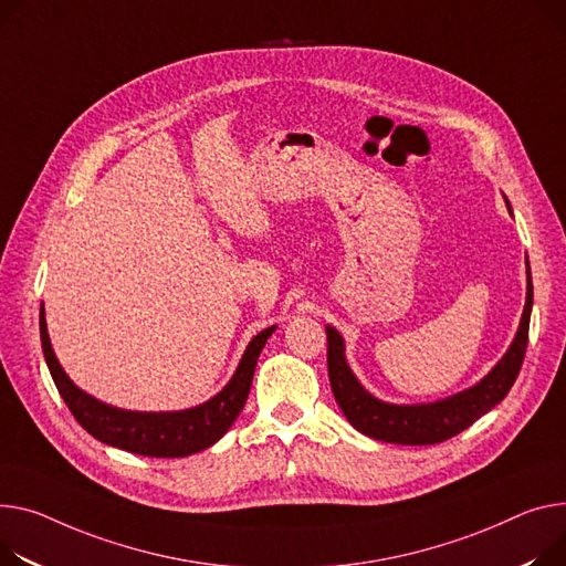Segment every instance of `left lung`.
<instances>
[{"mask_svg": "<svg viewBox=\"0 0 566 566\" xmlns=\"http://www.w3.org/2000/svg\"><path fill=\"white\" fill-rule=\"evenodd\" d=\"M531 312H533V277L528 269V295H525L521 325L510 350L496 364V368L469 391H462L453 398H446L432 405H413V407L389 405L366 394L346 364L342 334L327 325L325 327L327 373H329L332 394L338 407L344 409L350 426L366 437L389 441V443H402V446L441 443L450 437L460 434L469 426H473L482 413L496 407L507 396L514 380L518 378L525 348H528Z\"/></svg>", "mask_w": 566, "mask_h": 566, "instance_id": "left-lung-1", "label": "left lung"}]
</instances>
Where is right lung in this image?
<instances>
[{"label":"right lung","mask_w":566,"mask_h":566,"mask_svg":"<svg viewBox=\"0 0 566 566\" xmlns=\"http://www.w3.org/2000/svg\"><path fill=\"white\" fill-rule=\"evenodd\" d=\"M273 329L275 327L263 329L252 338L230 385L209 402L186 411L143 413L108 407L70 382L50 346L45 314L41 307V342L45 361L50 366L52 380L61 398L72 411V417L102 443L116 446L145 458L193 455L198 450H205L211 443H216L224 432H228L248 400L259 353L266 346V338L273 334Z\"/></svg>","instance_id":"1"}]
</instances>
